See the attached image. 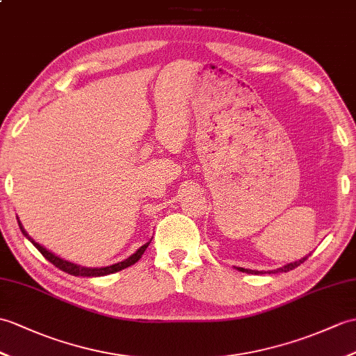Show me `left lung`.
<instances>
[{
  "instance_id": "8db88e82",
  "label": "left lung",
  "mask_w": 356,
  "mask_h": 356,
  "mask_svg": "<svg viewBox=\"0 0 356 356\" xmlns=\"http://www.w3.org/2000/svg\"><path fill=\"white\" fill-rule=\"evenodd\" d=\"M309 256V254H308ZM308 256H305V258H302V259H299V261H296V262H290V264H286V266H284V267H280V268H277V270H271V271H267L268 275L270 273H286V271H290V270H293V268H296V267H299L300 264H303L305 261L308 259ZM239 271H243V273H249V275H259V273H262V271H258V270H249V268H243V267H236Z\"/></svg>"
}]
</instances>
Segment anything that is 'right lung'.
I'll list each match as a JSON object with an SVG mask.
<instances>
[{
	"label": "right lung",
	"instance_id": "add662e5",
	"mask_svg": "<svg viewBox=\"0 0 356 356\" xmlns=\"http://www.w3.org/2000/svg\"><path fill=\"white\" fill-rule=\"evenodd\" d=\"M18 225H19V229H21V232L26 235V238H29V241L36 247V249L42 253V256L44 258L47 259V261H49L53 264V266H56L57 268H60L62 271H65V273H68V275H72V276H83V277H97V276H106V275H112V273H117V271H120V270H124V268H127V267H130V266H134L135 262H138L139 259H140V256L144 254V252H145V249L148 247V244H150V241H148L147 244H144L143 247H139V249L131 254V256H129L127 259H124V261H121V262H117V264H113V266H109V267H100V268H90V267H81V266H77V264H72V262H70V261H65V259H62V258H59V256H56L54 253H51L49 250H47L45 247H42L40 244H38L35 239H33L31 236H29V234L26 232V229L22 227V225H21V221L18 220Z\"/></svg>",
	"mask_w": 356,
	"mask_h": 356
}]
</instances>
